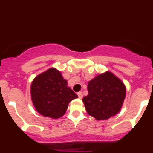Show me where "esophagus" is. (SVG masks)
<instances>
[{
    "instance_id": "34e87169",
    "label": "esophagus",
    "mask_w": 153,
    "mask_h": 153,
    "mask_svg": "<svg viewBox=\"0 0 153 153\" xmlns=\"http://www.w3.org/2000/svg\"><path fill=\"white\" fill-rule=\"evenodd\" d=\"M77 95L79 99H82L83 98V92H79V93H77Z\"/></svg>"
}]
</instances>
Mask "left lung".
<instances>
[{"instance_id": "left-lung-1", "label": "left lung", "mask_w": 153, "mask_h": 153, "mask_svg": "<svg viewBox=\"0 0 153 153\" xmlns=\"http://www.w3.org/2000/svg\"><path fill=\"white\" fill-rule=\"evenodd\" d=\"M88 95L83 98L90 116L97 120L114 117L122 109L126 88L121 79L109 70L100 74L89 81Z\"/></svg>"}]
</instances>
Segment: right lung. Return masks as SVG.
Returning a JSON list of instances; mask_svg holds the SVG:
<instances>
[{"label": "right lung", "instance_id": "right-lung-1", "mask_svg": "<svg viewBox=\"0 0 153 153\" xmlns=\"http://www.w3.org/2000/svg\"><path fill=\"white\" fill-rule=\"evenodd\" d=\"M30 98L40 115L56 120L63 117L69 103L78 96L67 86V80L60 70L51 67L33 79Z\"/></svg>", "mask_w": 153, "mask_h": 153}]
</instances>
